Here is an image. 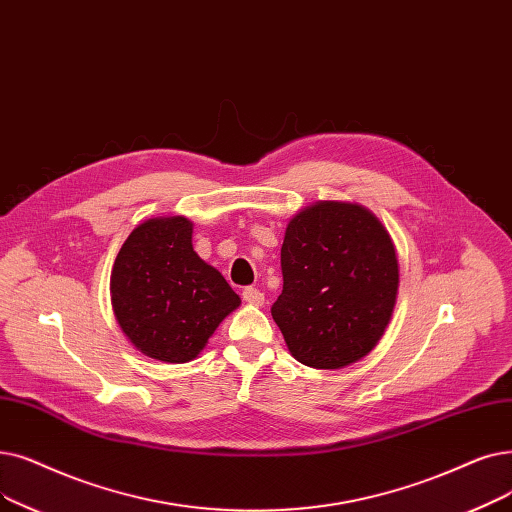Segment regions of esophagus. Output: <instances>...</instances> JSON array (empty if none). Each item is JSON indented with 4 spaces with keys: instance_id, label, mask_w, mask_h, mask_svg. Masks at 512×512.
I'll return each mask as SVG.
<instances>
[{
    "instance_id": "esophagus-1",
    "label": "esophagus",
    "mask_w": 512,
    "mask_h": 512,
    "mask_svg": "<svg viewBox=\"0 0 512 512\" xmlns=\"http://www.w3.org/2000/svg\"><path fill=\"white\" fill-rule=\"evenodd\" d=\"M242 299L247 301V303H251V305H257V307H261V305L265 303V297H263V293L259 291V288H253V286L244 288V291H242Z\"/></svg>"
}]
</instances>
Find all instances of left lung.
<instances>
[{"label": "left lung", "mask_w": 512, "mask_h": 512, "mask_svg": "<svg viewBox=\"0 0 512 512\" xmlns=\"http://www.w3.org/2000/svg\"><path fill=\"white\" fill-rule=\"evenodd\" d=\"M280 263L272 318L297 362L337 370L379 345L397 301L399 263L370 209L343 201L301 209L286 224Z\"/></svg>", "instance_id": "obj_1"}]
</instances>
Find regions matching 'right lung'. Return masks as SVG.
<instances>
[{"label": "right lung", "mask_w": 512, "mask_h": 512, "mask_svg": "<svg viewBox=\"0 0 512 512\" xmlns=\"http://www.w3.org/2000/svg\"><path fill=\"white\" fill-rule=\"evenodd\" d=\"M192 228L184 215L146 219L127 236L110 272V303L125 337L169 364L198 358L240 305L226 278L196 255Z\"/></svg>", "instance_id": "add662e5"}]
</instances>
